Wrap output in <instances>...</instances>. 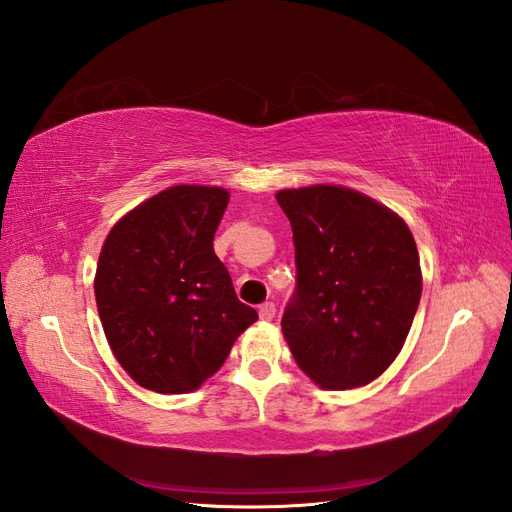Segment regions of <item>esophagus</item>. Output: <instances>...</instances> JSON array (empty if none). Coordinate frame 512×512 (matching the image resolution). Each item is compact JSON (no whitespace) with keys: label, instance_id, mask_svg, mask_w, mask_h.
<instances>
[{"label":"esophagus","instance_id":"obj_1","mask_svg":"<svg viewBox=\"0 0 512 512\" xmlns=\"http://www.w3.org/2000/svg\"><path fill=\"white\" fill-rule=\"evenodd\" d=\"M274 315H276V306H274V302H264V304L259 306V317L264 319V321H270Z\"/></svg>","mask_w":512,"mask_h":512}]
</instances>
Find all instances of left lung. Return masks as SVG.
<instances>
[{"label":"left lung","mask_w":512,"mask_h":512,"mask_svg":"<svg viewBox=\"0 0 512 512\" xmlns=\"http://www.w3.org/2000/svg\"><path fill=\"white\" fill-rule=\"evenodd\" d=\"M296 246V289L281 328L298 367L321 388L382 375L412 328L422 294L412 231L343 186L281 191Z\"/></svg>","instance_id":"8db88e82"}]
</instances>
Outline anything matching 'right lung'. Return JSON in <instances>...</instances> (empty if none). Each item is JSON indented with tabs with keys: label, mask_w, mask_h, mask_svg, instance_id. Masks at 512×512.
<instances>
[{
	"label": "right lung",
	"mask_w": 512,
	"mask_h": 512,
	"mask_svg": "<svg viewBox=\"0 0 512 512\" xmlns=\"http://www.w3.org/2000/svg\"><path fill=\"white\" fill-rule=\"evenodd\" d=\"M227 203L225 188L171 186L128 212L102 244L98 315L115 358L143 388H199L257 321L214 253Z\"/></svg>",
	"instance_id": "obj_1"
}]
</instances>
